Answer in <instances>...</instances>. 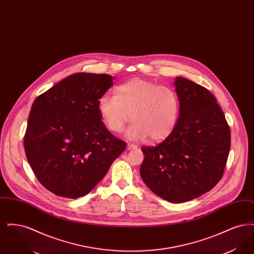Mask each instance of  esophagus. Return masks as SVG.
Wrapping results in <instances>:
<instances>
[{
	"mask_svg": "<svg viewBox=\"0 0 254 254\" xmlns=\"http://www.w3.org/2000/svg\"><path fill=\"white\" fill-rule=\"evenodd\" d=\"M136 148H137V145H133V144H127V150L136 149Z\"/></svg>",
	"mask_w": 254,
	"mask_h": 254,
	"instance_id": "obj_1",
	"label": "esophagus"
}]
</instances>
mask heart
<instances>
[{
  "label": "heart",
  "instance_id": "b5f03b06",
  "mask_svg": "<svg viewBox=\"0 0 254 254\" xmlns=\"http://www.w3.org/2000/svg\"><path fill=\"white\" fill-rule=\"evenodd\" d=\"M98 110L107 128L119 133L129 121L127 129L131 140L151 141L166 139L175 128L180 113V101L175 91L142 79H132L117 85L114 95H103Z\"/></svg>",
  "mask_w": 254,
  "mask_h": 254
}]
</instances>
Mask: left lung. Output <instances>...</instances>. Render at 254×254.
<instances>
[{"label":"left lung","instance_id":"left-lung-1","mask_svg":"<svg viewBox=\"0 0 254 254\" xmlns=\"http://www.w3.org/2000/svg\"><path fill=\"white\" fill-rule=\"evenodd\" d=\"M180 113L173 131L156 146H143L140 174L148 189L171 203H184L213 189L224 174L230 127L206 88L176 77Z\"/></svg>","mask_w":254,"mask_h":254}]
</instances>
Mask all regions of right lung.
<instances>
[{
	"mask_svg": "<svg viewBox=\"0 0 254 254\" xmlns=\"http://www.w3.org/2000/svg\"><path fill=\"white\" fill-rule=\"evenodd\" d=\"M112 85L109 74L76 73L34 101L24 150L38 181L52 193L72 199L89 193L126 149L98 110Z\"/></svg>",
	"mask_w": 254,
	"mask_h": 254,
	"instance_id": "obj_1",
	"label": "right lung"
}]
</instances>
